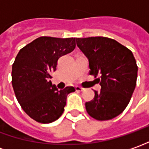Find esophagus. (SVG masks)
<instances>
[{"instance_id":"1","label":"esophagus","mask_w":149,"mask_h":149,"mask_svg":"<svg viewBox=\"0 0 149 149\" xmlns=\"http://www.w3.org/2000/svg\"><path fill=\"white\" fill-rule=\"evenodd\" d=\"M75 89H76V91H78V92H83V91L84 90V88H80V87H75Z\"/></svg>"}]
</instances>
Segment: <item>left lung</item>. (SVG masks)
<instances>
[{
    "label": "left lung",
    "instance_id": "left-lung-1",
    "mask_svg": "<svg viewBox=\"0 0 149 149\" xmlns=\"http://www.w3.org/2000/svg\"><path fill=\"white\" fill-rule=\"evenodd\" d=\"M76 44L88 60L89 74L101 91L85 103L87 112L97 120L113 119L123 112L136 86L138 66L132 52L116 40L105 37L76 38Z\"/></svg>",
    "mask_w": 149,
    "mask_h": 149
}]
</instances>
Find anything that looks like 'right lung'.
<instances>
[{"instance_id": "right-lung-1", "label": "right lung", "mask_w": 149, "mask_h": 149, "mask_svg": "<svg viewBox=\"0 0 149 149\" xmlns=\"http://www.w3.org/2000/svg\"><path fill=\"white\" fill-rule=\"evenodd\" d=\"M75 38L40 37L21 49L12 65V86L22 109L34 120L52 123L62 115L74 87L58 90L52 73L58 59L75 48Z\"/></svg>"}]
</instances>
